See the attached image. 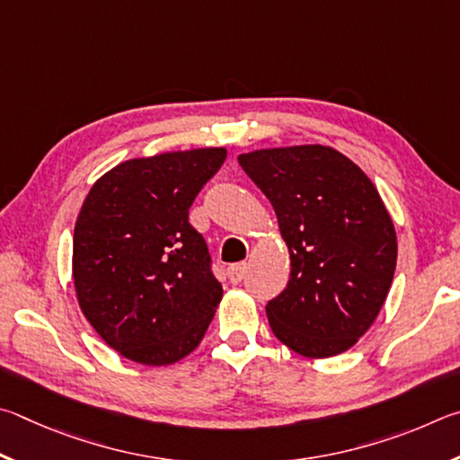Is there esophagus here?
<instances>
[{"mask_svg": "<svg viewBox=\"0 0 460 460\" xmlns=\"http://www.w3.org/2000/svg\"><path fill=\"white\" fill-rule=\"evenodd\" d=\"M246 272H248L246 262L232 264V267H228V279H230V283H232V285L240 283V280H243V279L246 277Z\"/></svg>", "mask_w": 460, "mask_h": 460, "instance_id": "34e87169", "label": "esophagus"}]
</instances>
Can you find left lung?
<instances>
[{"label": "left lung", "mask_w": 460, "mask_h": 460, "mask_svg": "<svg viewBox=\"0 0 460 460\" xmlns=\"http://www.w3.org/2000/svg\"><path fill=\"white\" fill-rule=\"evenodd\" d=\"M275 208L291 279L267 317L280 343L333 358L377 317L396 270L394 222L372 180L333 147L256 149L238 155Z\"/></svg>", "instance_id": "obj_1"}]
</instances>
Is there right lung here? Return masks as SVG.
Wrapping results in <instances>:
<instances>
[{
    "instance_id": "1",
    "label": "right lung",
    "mask_w": 460,
    "mask_h": 460,
    "mask_svg": "<svg viewBox=\"0 0 460 460\" xmlns=\"http://www.w3.org/2000/svg\"><path fill=\"white\" fill-rule=\"evenodd\" d=\"M224 147L123 161L94 181L75 226L72 279L88 323L120 356L169 366L198 348L222 301L188 222Z\"/></svg>"
}]
</instances>
